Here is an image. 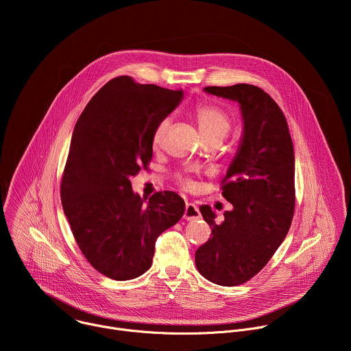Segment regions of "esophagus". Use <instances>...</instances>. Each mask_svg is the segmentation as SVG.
Returning <instances> with one entry per match:
<instances>
[{
	"label": "esophagus",
	"instance_id": "obj_1",
	"mask_svg": "<svg viewBox=\"0 0 351 351\" xmlns=\"http://www.w3.org/2000/svg\"><path fill=\"white\" fill-rule=\"evenodd\" d=\"M199 210H198V207L195 206V204H193V203H186V208H184V215H183V218L184 219H187V221H195V219H198L199 218Z\"/></svg>",
	"mask_w": 351,
	"mask_h": 351
}]
</instances>
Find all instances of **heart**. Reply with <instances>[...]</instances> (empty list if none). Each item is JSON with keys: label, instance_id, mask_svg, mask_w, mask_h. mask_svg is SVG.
<instances>
[{"label": "heart", "instance_id": "b5f03b06", "mask_svg": "<svg viewBox=\"0 0 351 351\" xmlns=\"http://www.w3.org/2000/svg\"><path fill=\"white\" fill-rule=\"evenodd\" d=\"M195 121L199 129V133H202L203 137H210V136H217L223 138L229 130H230V118L225 111L215 106H198L194 111ZM169 126V118H164L156 128L153 133V143L158 144L167 132ZM184 184H189L187 180H183Z\"/></svg>", "mask_w": 351, "mask_h": 351}]
</instances>
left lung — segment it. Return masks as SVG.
<instances>
[{
	"instance_id": "8db88e82",
	"label": "left lung",
	"mask_w": 351,
	"mask_h": 351,
	"mask_svg": "<svg viewBox=\"0 0 351 351\" xmlns=\"http://www.w3.org/2000/svg\"><path fill=\"white\" fill-rule=\"evenodd\" d=\"M204 91L239 103L243 137L221 187L233 210L217 223L210 206L199 207L213 237L197 248L195 267L213 283L237 286L268 264L291 225L293 141L282 110L263 88L239 83Z\"/></svg>"
}]
</instances>
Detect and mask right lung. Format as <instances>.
I'll use <instances>...</instances> for the list:
<instances>
[{
    "mask_svg": "<svg viewBox=\"0 0 351 351\" xmlns=\"http://www.w3.org/2000/svg\"><path fill=\"white\" fill-rule=\"evenodd\" d=\"M182 90L110 80L79 117L61 180V202L73 237L94 269L115 280L143 275L157 237L184 213L175 191L144 199L130 178L153 158V133L180 103Z\"/></svg>",
    "mask_w": 351,
    "mask_h": 351,
    "instance_id": "add662e5",
    "label": "right lung"
}]
</instances>
